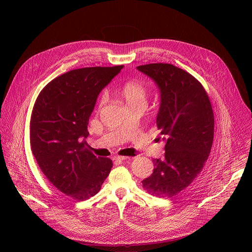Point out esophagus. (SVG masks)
<instances>
[{"instance_id": "obj_1", "label": "esophagus", "mask_w": 252, "mask_h": 252, "mask_svg": "<svg viewBox=\"0 0 252 252\" xmlns=\"http://www.w3.org/2000/svg\"><path fill=\"white\" fill-rule=\"evenodd\" d=\"M127 158H129V157H123V156H117V157H115V158H114V159H115L116 161H123V160H126V159H127Z\"/></svg>"}]
</instances>
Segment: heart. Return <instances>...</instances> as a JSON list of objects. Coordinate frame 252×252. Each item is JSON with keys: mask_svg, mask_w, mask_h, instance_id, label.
I'll use <instances>...</instances> for the list:
<instances>
[{"mask_svg": "<svg viewBox=\"0 0 252 252\" xmlns=\"http://www.w3.org/2000/svg\"><path fill=\"white\" fill-rule=\"evenodd\" d=\"M121 93L124 95L126 103L129 105L136 103H147L148 88L140 81L132 80L124 84L121 88ZM105 101V95H102L99 104L102 105Z\"/></svg>", "mask_w": 252, "mask_h": 252, "instance_id": "b5f03b06", "label": "heart"}]
</instances>
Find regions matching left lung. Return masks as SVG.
<instances>
[{
    "mask_svg": "<svg viewBox=\"0 0 252 252\" xmlns=\"http://www.w3.org/2000/svg\"><path fill=\"white\" fill-rule=\"evenodd\" d=\"M160 92L157 126L165 141L164 157L154 159V172L142 187L158 197H173L202 170L213 141L214 117L202 85L170 63L138 65Z\"/></svg>",
    "mask_w": 252,
    "mask_h": 252,
    "instance_id": "obj_1",
    "label": "left lung"
}]
</instances>
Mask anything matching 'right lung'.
<instances>
[{"label":"right lung","mask_w":252,"mask_h":252,"mask_svg":"<svg viewBox=\"0 0 252 252\" xmlns=\"http://www.w3.org/2000/svg\"><path fill=\"white\" fill-rule=\"evenodd\" d=\"M124 65L69 70L50 82L35 99L30 123L32 155L50 183L77 200L96 194L113 161L87 149L90 117L100 91Z\"/></svg>","instance_id":"obj_1"}]
</instances>
